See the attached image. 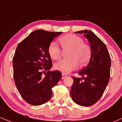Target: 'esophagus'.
<instances>
[{
    "label": "esophagus",
    "instance_id": "obj_1",
    "mask_svg": "<svg viewBox=\"0 0 122 122\" xmlns=\"http://www.w3.org/2000/svg\"><path fill=\"white\" fill-rule=\"evenodd\" d=\"M66 76H67L66 75L64 74V73H62V77H61V78L64 79V78H65V77H66Z\"/></svg>",
    "mask_w": 122,
    "mask_h": 122
}]
</instances>
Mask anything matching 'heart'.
<instances>
[{
  "mask_svg": "<svg viewBox=\"0 0 122 122\" xmlns=\"http://www.w3.org/2000/svg\"><path fill=\"white\" fill-rule=\"evenodd\" d=\"M62 49L64 51H68V59L62 60L55 64L54 67L57 70L64 73L75 70L78 66H83L89 62L92 55L90 46L84 43L81 37L68 33L58 39ZM48 53L53 60H59L61 57L62 50L56 42L50 43L48 47Z\"/></svg>",
  "mask_w": 122,
  "mask_h": 122,
  "instance_id": "obj_1",
  "label": "heart"
}]
</instances>
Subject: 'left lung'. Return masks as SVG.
<instances>
[{"instance_id": "obj_1", "label": "left lung", "mask_w": 122, "mask_h": 122, "mask_svg": "<svg viewBox=\"0 0 122 122\" xmlns=\"http://www.w3.org/2000/svg\"><path fill=\"white\" fill-rule=\"evenodd\" d=\"M76 33L85 34L89 41L92 55L89 64L78 72L81 78L72 77L71 96L77 105L89 107L100 100L108 85L111 57L105 44L93 32L85 30Z\"/></svg>"}]
</instances>
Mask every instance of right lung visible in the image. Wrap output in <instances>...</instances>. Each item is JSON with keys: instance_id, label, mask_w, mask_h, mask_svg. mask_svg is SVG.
Returning a JSON list of instances; mask_svg holds the SVG:
<instances>
[{"instance_id": "add662e5", "label": "right lung", "mask_w": 122, "mask_h": 122, "mask_svg": "<svg viewBox=\"0 0 122 122\" xmlns=\"http://www.w3.org/2000/svg\"><path fill=\"white\" fill-rule=\"evenodd\" d=\"M62 33L37 29L16 49L13 58L14 81L21 97L29 104L36 106L47 102L52 97V88L62 76L58 71H49L52 61L48 53L50 43Z\"/></svg>"}]
</instances>
